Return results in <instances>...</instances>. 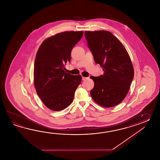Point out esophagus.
<instances>
[{"label": "esophagus", "mask_w": 160, "mask_h": 160, "mask_svg": "<svg viewBox=\"0 0 160 160\" xmlns=\"http://www.w3.org/2000/svg\"><path fill=\"white\" fill-rule=\"evenodd\" d=\"M88 78H86V77H82V80L83 81H84V80H85V79H88Z\"/></svg>", "instance_id": "obj_1"}]
</instances>
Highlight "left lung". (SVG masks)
<instances>
[{"label": "left lung", "instance_id": "left-lung-1", "mask_svg": "<svg viewBox=\"0 0 160 160\" xmlns=\"http://www.w3.org/2000/svg\"><path fill=\"white\" fill-rule=\"evenodd\" d=\"M88 47L103 74L90 77L94 82L92 98L99 105L112 108L125 98L134 77L129 55L122 43L107 31H85Z\"/></svg>", "mask_w": 160, "mask_h": 160}]
</instances>
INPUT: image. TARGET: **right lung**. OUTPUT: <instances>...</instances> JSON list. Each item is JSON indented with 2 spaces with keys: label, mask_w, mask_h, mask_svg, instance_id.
Masks as SVG:
<instances>
[{
  "label": "right lung",
  "mask_w": 160,
  "mask_h": 160,
  "mask_svg": "<svg viewBox=\"0 0 160 160\" xmlns=\"http://www.w3.org/2000/svg\"><path fill=\"white\" fill-rule=\"evenodd\" d=\"M83 31H65L43 42L34 64V85L38 95L48 109L60 111L72 103L81 75L65 72L64 65L71 60L72 48L81 39Z\"/></svg>",
  "instance_id": "1"
}]
</instances>
